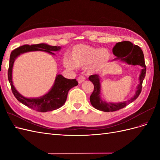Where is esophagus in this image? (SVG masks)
<instances>
[{
	"label": "esophagus",
	"instance_id": "1",
	"mask_svg": "<svg viewBox=\"0 0 160 160\" xmlns=\"http://www.w3.org/2000/svg\"><path fill=\"white\" fill-rule=\"evenodd\" d=\"M85 80V77L84 76H79L78 78H77V81H78V83L79 84L82 83Z\"/></svg>",
	"mask_w": 160,
	"mask_h": 160
}]
</instances>
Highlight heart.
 <instances>
[{"label":"heart","mask_w":160,"mask_h":160,"mask_svg":"<svg viewBox=\"0 0 160 160\" xmlns=\"http://www.w3.org/2000/svg\"><path fill=\"white\" fill-rule=\"evenodd\" d=\"M70 57H65L64 66L69 70L77 67H87L90 73H94L104 69L111 59V52L105 48H97L88 45H77L72 48Z\"/></svg>","instance_id":"heart-1"}]
</instances>
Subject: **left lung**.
I'll return each mask as SVG.
<instances>
[{
    "label": "left lung",
    "instance_id": "8db88e82",
    "mask_svg": "<svg viewBox=\"0 0 160 160\" xmlns=\"http://www.w3.org/2000/svg\"><path fill=\"white\" fill-rule=\"evenodd\" d=\"M113 53L116 58L113 61L119 60L129 65H140L142 67L141 73L139 77V83L137 86V90L133 98L130 99L119 103H111L103 101L101 97V82L99 75H92L89 76V79L94 85L93 92L90 96L91 105L95 109L105 111V112H113L125 108L136 99L142 91V83L146 73V67L145 64L144 55L142 50L138 45H133L129 41H123L116 43L113 48Z\"/></svg>",
    "mask_w": 160,
    "mask_h": 160
}]
</instances>
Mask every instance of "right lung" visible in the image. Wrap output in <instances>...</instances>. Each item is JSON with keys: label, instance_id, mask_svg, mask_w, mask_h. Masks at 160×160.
<instances>
[{"label": "right lung", "instance_id": "obj_1", "mask_svg": "<svg viewBox=\"0 0 160 160\" xmlns=\"http://www.w3.org/2000/svg\"><path fill=\"white\" fill-rule=\"evenodd\" d=\"M61 49V47L51 46L46 43H40V44L31 45H25L17 48L11 52L10 61H9L8 79L11 86L12 93L18 101L27 106L28 108L39 112H47V111L55 110L60 108L65 104L69 91L73 87L78 85V82L75 79H66L60 74L57 75L54 84L48 93L39 98H27L22 96L14 88L12 77L14 62L19 55L27 52L38 51H45L55 55V54L52 52L59 51Z\"/></svg>", "mask_w": 160, "mask_h": 160}]
</instances>
